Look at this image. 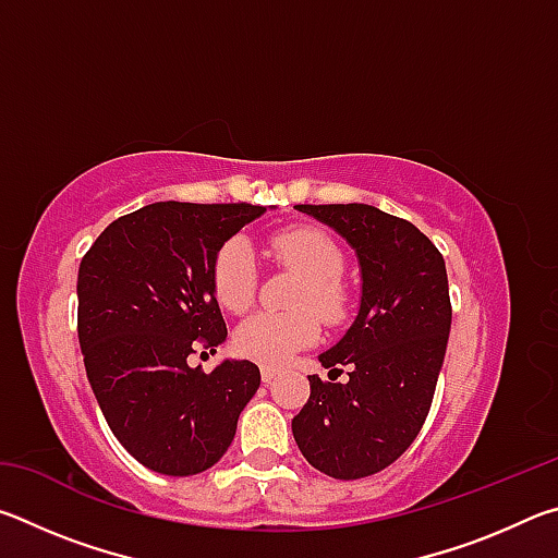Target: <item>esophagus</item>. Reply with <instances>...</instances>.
<instances>
[{
  "label": "esophagus",
  "mask_w": 558,
  "mask_h": 558,
  "mask_svg": "<svg viewBox=\"0 0 558 558\" xmlns=\"http://www.w3.org/2000/svg\"><path fill=\"white\" fill-rule=\"evenodd\" d=\"M278 366H270V364H266V366H263V369H260V376H263V381H272V379H276V376H278Z\"/></svg>",
  "instance_id": "esophagus-1"
}]
</instances>
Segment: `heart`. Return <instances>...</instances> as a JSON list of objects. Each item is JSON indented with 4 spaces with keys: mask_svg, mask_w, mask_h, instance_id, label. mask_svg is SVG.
I'll use <instances>...</instances> for the list:
<instances>
[{
    "mask_svg": "<svg viewBox=\"0 0 558 558\" xmlns=\"http://www.w3.org/2000/svg\"><path fill=\"white\" fill-rule=\"evenodd\" d=\"M272 256L282 266L298 270L302 276L300 288L292 298L295 313H258L245 319L235 332V349L243 356L263 364H282L315 342L319 325L312 314L327 325H337L347 313V295L339 286L344 270V256L332 235L295 226L272 235ZM214 292L219 305L229 313H245L256 300L258 263L256 251L245 239H231L221 245L214 260ZM313 308L312 314L308 310Z\"/></svg>",
    "mask_w": 558,
    "mask_h": 558,
    "instance_id": "heart-1",
    "label": "heart"
}]
</instances>
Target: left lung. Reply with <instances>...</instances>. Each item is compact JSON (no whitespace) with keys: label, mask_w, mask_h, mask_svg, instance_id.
I'll list each match as a JSON object with an SVG mask.
<instances>
[{"label":"left lung","mask_w":558,"mask_h":558,"mask_svg":"<svg viewBox=\"0 0 558 558\" xmlns=\"http://www.w3.org/2000/svg\"><path fill=\"white\" fill-rule=\"evenodd\" d=\"M335 229L362 270L352 327L319 354L329 381L310 379L292 418L302 456L337 480L369 477L399 460L430 411L450 335L448 272L440 251L411 221L369 204H300ZM347 365L350 381H336Z\"/></svg>","instance_id":"1"}]
</instances>
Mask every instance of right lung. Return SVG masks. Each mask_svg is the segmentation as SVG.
I'll use <instances>...</instances> for the list:
<instances>
[{
	"mask_svg": "<svg viewBox=\"0 0 558 558\" xmlns=\"http://www.w3.org/2000/svg\"><path fill=\"white\" fill-rule=\"evenodd\" d=\"M253 204L157 202L120 216L78 268V342L102 415L145 468L186 477L229 450L235 423L260 386L248 359L211 374L189 366L196 344L226 342L214 260Z\"/></svg>",
	"mask_w": 558,
	"mask_h": 558,
	"instance_id": "1",
	"label": "right lung"
}]
</instances>
